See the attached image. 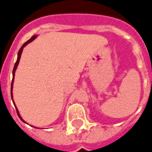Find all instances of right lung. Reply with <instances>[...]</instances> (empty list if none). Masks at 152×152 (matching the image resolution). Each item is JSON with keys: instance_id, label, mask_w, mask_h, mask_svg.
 I'll return each mask as SVG.
<instances>
[{"instance_id": "right-lung-1", "label": "right lung", "mask_w": 152, "mask_h": 152, "mask_svg": "<svg viewBox=\"0 0 152 152\" xmlns=\"http://www.w3.org/2000/svg\"><path fill=\"white\" fill-rule=\"evenodd\" d=\"M36 37H37V36L34 35L33 37L31 38V39H29V40H28L27 42H26L24 44L22 45V47L21 48H20V50H19V51H18V59H17V61H16V63H15V64H14V67H13V80H12V84H11V97H12V99H13V93H12V89H13V80H14V75H15V71H16L17 67H18V64H19V60H20V58H21V55H22V50H23V48H24V47H26V45H27L28 43H30V42H31L33 41V40H34ZM13 104H14V103H13ZM14 106H15V108H16L17 113H18V115L19 118L21 119L22 122H26L24 121V120H23V119L22 118V117L20 116V114H19L18 110V108L16 107V105H15V104H14Z\"/></svg>"}]
</instances>
